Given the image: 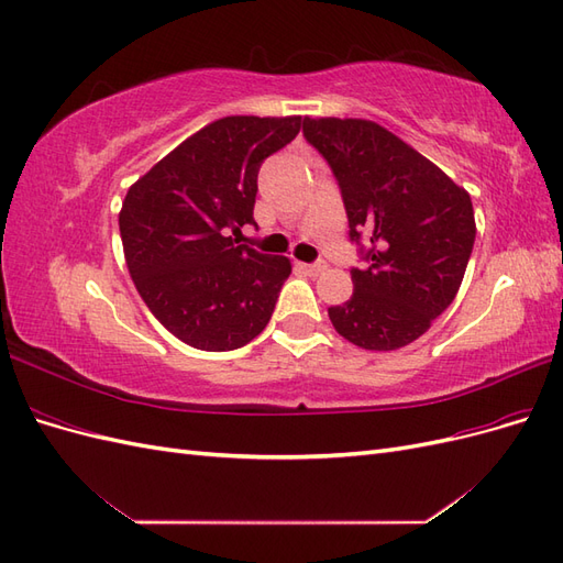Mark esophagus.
<instances>
[{
    "instance_id": "34e87169",
    "label": "esophagus",
    "mask_w": 563,
    "mask_h": 563,
    "mask_svg": "<svg viewBox=\"0 0 563 563\" xmlns=\"http://www.w3.org/2000/svg\"><path fill=\"white\" fill-rule=\"evenodd\" d=\"M305 272H308V275H312V277H319V275H323V272H327V263L323 261H317V263H305V265H300Z\"/></svg>"
}]
</instances>
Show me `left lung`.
<instances>
[{
    "mask_svg": "<svg viewBox=\"0 0 563 563\" xmlns=\"http://www.w3.org/2000/svg\"><path fill=\"white\" fill-rule=\"evenodd\" d=\"M329 162L366 265L354 294L329 308L335 331L364 350H399L453 302L474 246L470 195L439 166L368 119H302ZM366 241L364 247L361 242Z\"/></svg>",
    "mask_w": 563,
    "mask_h": 563,
    "instance_id": "obj_1",
    "label": "left lung"
}]
</instances>
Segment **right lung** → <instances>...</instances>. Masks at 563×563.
Returning <instances> with one entry per match:
<instances>
[{"label": "right lung", "instance_id": "obj_1", "mask_svg": "<svg viewBox=\"0 0 563 563\" xmlns=\"http://www.w3.org/2000/svg\"><path fill=\"white\" fill-rule=\"evenodd\" d=\"M298 131L300 117H223L129 187L119 211L126 267L183 343L228 352L267 327L291 261L230 234L255 225L261 164Z\"/></svg>", "mask_w": 563, "mask_h": 563}]
</instances>
